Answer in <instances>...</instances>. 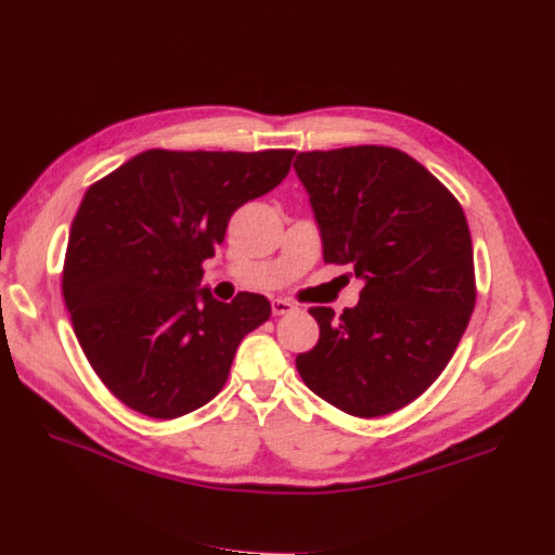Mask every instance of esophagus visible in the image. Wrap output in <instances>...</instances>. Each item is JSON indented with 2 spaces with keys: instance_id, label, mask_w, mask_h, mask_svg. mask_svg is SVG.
<instances>
[{
  "instance_id": "1",
  "label": "esophagus",
  "mask_w": 555,
  "mask_h": 555,
  "mask_svg": "<svg viewBox=\"0 0 555 555\" xmlns=\"http://www.w3.org/2000/svg\"><path fill=\"white\" fill-rule=\"evenodd\" d=\"M289 312H297V306L285 301V299H274L272 301V314L281 317V314H289Z\"/></svg>"
}]
</instances>
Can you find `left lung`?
I'll list each match as a JSON object with an SVG mask.
<instances>
[{"label":"left lung","instance_id":"1","mask_svg":"<svg viewBox=\"0 0 555 555\" xmlns=\"http://www.w3.org/2000/svg\"><path fill=\"white\" fill-rule=\"evenodd\" d=\"M294 171L310 196L323 261L363 281L335 317L310 308L319 341L297 354L306 386L354 417L417 399L451 361L475 306L473 245L453 194L392 146L306 152Z\"/></svg>","mask_w":555,"mask_h":555}]
</instances>
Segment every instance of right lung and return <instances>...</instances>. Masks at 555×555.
Returning a JSON list of instances; mask_svg holds the SVG:
<instances>
[{
    "label": "right lung",
    "mask_w": 555,
    "mask_h": 555,
    "mask_svg": "<svg viewBox=\"0 0 555 555\" xmlns=\"http://www.w3.org/2000/svg\"><path fill=\"white\" fill-rule=\"evenodd\" d=\"M292 150L133 156L87 190L62 292L102 384L129 409L173 420L225 386L241 339L270 319L263 294L232 304L203 287V261L232 214L287 176Z\"/></svg>",
    "instance_id": "obj_1"
}]
</instances>
